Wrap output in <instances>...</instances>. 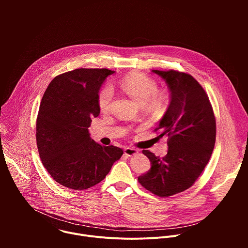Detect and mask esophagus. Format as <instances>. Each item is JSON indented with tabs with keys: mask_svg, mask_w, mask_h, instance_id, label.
<instances>
[{
	"mask_svg": "<svg viewBox=\"0 0 248 248\" xmlns=\"http://www.w3.org/2000/svg\"><path fill=\"white\" fill-rule=\"evenodd\" d=\"M138 153V150L135 149V148H132V147H127L124 149V155L128 156V157H131V156H134Z\"/></svg>",
	"mask_w": 248,
	"mask_h": 248,
	"instance_id": "34e87169",
	"label": "esophagus"
}]
</instances>
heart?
Wrapping results in <instances>:
<instances>
[{"label":"heart","mask_w":248,"mask_h":248,"mask_svg":"<svg viewBox=\"0 0 248 248\" xmlns=\"http://www.w3.org/2000/svg\"><path fill=\"white\" fill-rule=\"evenodd\" d=\"M120 87L140 105H145L151 112H163L169 104V96L165 91H158V84L152 78L132 74L122 79ZM113 89L111 86H104L98 93L97 102L102 112H108L111 108Z\"/></svg>","instance_id":"obj_1"}]
</instances>
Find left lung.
Wrapping results in <instances>:
<instances>
[{"mask_svg": "<svg viewBox=\"0 0 248 248\" xmlns=\"http://www.w3.org/2000/svg\"><path fill=\"white\" fill-rule=\"evenodd\" d=\"M170 92L169 107L155 130L168 136V152L163 158L149 150L142 153L150 170L138 176L144 188L160 197L183 192L192 186L213 152L216 120L209 97L190 75L178 70H156Z\"/></svg>", "mask_w": 248, "mask_h": 248, "instance_id": "1", "label": "left lung"}]
</instances>
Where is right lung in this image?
Here are the masks:
<instances>
[{
    "mask_svg": "<svg viewBox=\"0 0 248 248\" xmlns=\"http://www.w3.org/2000/svg\"><path fill=\"white\" fill-rule=\"evenodd\" d=\"M114 70L78 68L48 85L36 121V142L43 166L62 186L83 190L102 182L124 151L102 146L88 127L100 114L97 97Z\"/></svg>",
    "mask_w": 248,
    "mask_h": 248,
    "instance_id": "add662e5",
    "label": "right lung"
}]
</instances>
